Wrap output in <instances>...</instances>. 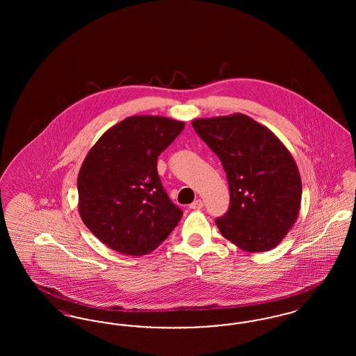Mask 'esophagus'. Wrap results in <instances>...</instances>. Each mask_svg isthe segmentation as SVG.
Wrapping results in <instances>:
<instances>
[{"mask_svg": "<svg viewBox=\"0 0 356 356\" xmlns=\"http://www.w3.org/2000/svg\"><path fill=\"white\" fill-rule=\"evenodd\" d=\"M203 207L204 203L202 202V200H200V199H199V200H195L193 203L189 205V208H191V209H202Z\"/></svg>", "mask_w": 356, "mask_h": 356, "instance_id": "1", "label": "esophagus"}]
</instances>
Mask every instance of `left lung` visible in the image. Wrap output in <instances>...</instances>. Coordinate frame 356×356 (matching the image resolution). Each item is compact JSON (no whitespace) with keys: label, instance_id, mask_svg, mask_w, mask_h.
Masks as SVG:
<instances>
[{"label":"left lung","instance_id":"left-lung-1","mask_svg":"<svg viewBox=\"0 0 356 356\" xmlns=\"http://www.w3.org/2000/svg\"><path fill=\"white\" fill-rule=\"evenodd\" d=\"M192 127L227 173L229 208L215 220L221 235L248 252L276 247L298 219L302 200L291 153L268 128L241 113L195 120Z\"/></svg>","mask_w":356,"mask_h":356}]
</instances>
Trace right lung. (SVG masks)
I'll return each instance as SVG.
<instances>
[{"instance_id":"obj_1","label":"right lung","mask_w":356,"mask_h":356,"mask_svg":"<svg viewBox=\"0 0 356 356\" xmlns=\"http://www.w3.org/2000/svg\"><path fill=\"white\" fill-rule=\"evenodd\" d=\"M184 129L161 116H132L108 129L79 173V211L105 245L129 256L153 251L170 236L183 211L170 202L157 157Z\"/></svg>"}]
</instances>
